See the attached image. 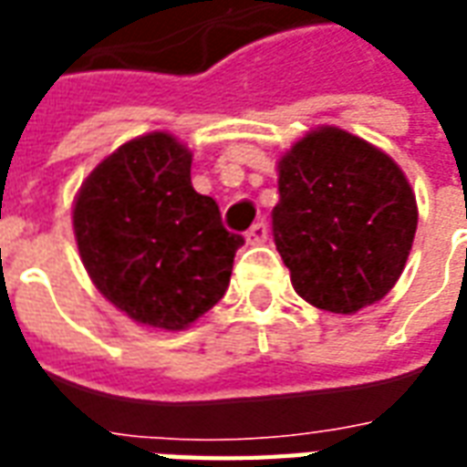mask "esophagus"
<instances>
[{
	"label": "esophagus",
	"mask_w": 467,
	"mask_h": 467,
	"mask_svg": "<svg viewBox=\"0 0 467 467\" xmlns=\"http://www.w3.org/2000/svg\"><path fill=\"white\" fill-rule=\"evenodd\" d=\"M267 243V224L254 223L247 233V244H265Z\"/></svg>",
	"instance_id": "obj_1"
}]
</instances>
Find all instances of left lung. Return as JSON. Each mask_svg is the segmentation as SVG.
Segmentation results:
<instances>
[{"label": "left lung", "instance_id": "1", "mask_svg": "<svg viewBox=\"0 0 467 467\" xmlns=\"http://www.w3.org/2000/svg\"><path fill=\"white\" fill-rule=\"evenodd\" d=\"M275 247L295 293L317 310L352 315L400 280L418 202L390 154L325 124L277 162Z\"/></svg>", "mask_w": 467, "mask_h": 467}]
</instances>
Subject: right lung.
<instances>
[{"label":"right lung","mask_w":467,"mask_h":467,"mask_svg":"<svg viewBox=\"0 0 467 467\" xmlns=\"http://www.w3.org/2000/svg\"><path fill=\"white\" fill-rule=\"evenodd\" d=\"M192 152L170 132L117 147L79 187L72 227L99 293L132 323L180 333L220 303L240 234L194 192Z\"/></svg>","instance_id":"obj_1"}]
</instances>
